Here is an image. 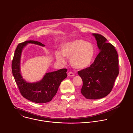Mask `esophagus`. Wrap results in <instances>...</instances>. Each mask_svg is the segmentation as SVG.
I'll return each instance as SVG.
<instances>
[{
	"instance_id": "esophagus-1",
	"label": "esophagus",
	"mask_w": 133,
	"mask_h": 133,
	"mask_svg": "<svg viewBox=\"0 0 133 133\" xmlns=\"http://www.w3.org/2000/svg\"><path fill=\"white\" fill-rule=\"evenodd\" d=\"M67 75H68V76H69V77H73L75 76L74 74L72 72H68L67 73Z\"/></svg>"
}]
</instances>
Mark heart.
<instances>
[{"mask_svg": "<svg viewBox=\"0 0 133 133\" xmlns=\"http://www.w3.org/2000/svg\"><path fill=\"white\" fill-rule=\"evenodd\" d=\"M96 54V49L92 44L82 39H76L64 44L61 54L57 52L56 58L59 62H65L64 56L70 58V63L75 68L83 69L92 63Z\"/></svg>", "mask_w": 133, "mask_h": 133, "instance_id": "b5f03b06", "label": "heart"}]
</instances>
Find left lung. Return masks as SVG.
<instances>
[{
	"label": "left lung",
	"instance_id": "8db88e82",
	"mask_svg": "<svg viewBox=\"0 0 133 133\" xmlns=\"http://www.w3.org/2000/svg\"><path fill=\"white\" fill-rule=\"evenodd\" d=\"M92 35L100 52L90 67L78 71V74L83 82V95L87 99H97L111 91L119 74V61L115 47L107 43L105 37L98 34Z\"/></svg>",
	"mask_w": 133,
	"mask_h": 133
}]
</instances>
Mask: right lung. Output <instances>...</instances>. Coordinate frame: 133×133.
<instances>
[{
	"label": "right lung",
	"instance_id": "right-lung-1",
	"mask_svg": "<svg viewBox=\"0 0 133 133\" xmlns=\"http://www.w3.org/2000/svg\"><path fill=\"white\" fill-rule=\"evenodd\" d=\"M28 43L45 46L42 43L35 41H27L19 44L12 61V75L19 90L24 97L36 103H47L51 101L56 94L61 82L67 77V69L63 68L47 72L39 82L34 83L27 82L21 75L20 63L23 49Z\"/></svg>",
	"mask_w": 133,
	"mask_h": 133
}]
</instances>
